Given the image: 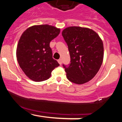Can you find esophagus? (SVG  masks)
<instances>
[{
  "instance_id": "34e87169",
  "label": "esophagus",
  "mask_w": 122,
  "mask_h": 122,
  "mask_svg": "<svg viewBox=\"0 0 122 122\" xmlns=\"http://www.w3.org/2000/svg\"><path fill=\"white\" fill-rule=\"evenodd\" d=\"M58 62L60 64V65H61V64H62V60H61V59L58 60Z\"/></svg>"
}]
</instances>
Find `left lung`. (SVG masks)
<instances>
[{
	"mask_svg": "<svg viewBox=\"0 0 122 122\" xmlns=\"http://www.w3.org/2000/svg\"><path fill=\"white\" fill-rule=\"evenodd\" d=\"M62 35L71 57L69 65H63L67 79L77 84L88 82L97 74L103 62L102 39L92 29L79 26L66 28Z\"/></svg>",
	"mask_w": 122,
	"mask_h": 122,
	"instance_id": "1",
	"label": "left lung"
}]
</instances>
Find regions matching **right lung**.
I'll list each match as a JSON object with an SVG mask.
<instances>
[{
	"label": "right lung",
	"mask_w": 122,
	"mask_h": 122,
	"mask_svg": "<svg viewBox=\"0 0 122 122\" xmlns=\"http://www.w3.org/2000/svg\"><path fill=\"white\" fill-rule=\"evenodd\" d=\"M60 29L49 25H34L22 34L16 48L19 66L34 81L46 80L60 64L53 58L50 47L51 40L58 36Z\"/></svg>",
	"instance_id": "add662e5"
}]
</instances>
